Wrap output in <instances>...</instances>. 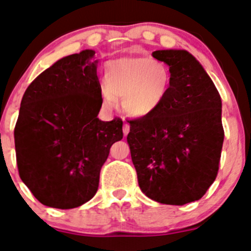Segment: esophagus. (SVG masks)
<instances>
[{
	"instance_id": "34e87169",
	"label": "esophagus",
	"mask_w": 251,
	"mask_h": 251,
	"mask_svg": "<svg viewBox=\"0 0 251 251\" xmlns=\"http://www.w3.org/2000/svg\"><path fill=\"white\" fill-rule=\"evenodd\" d=\"M123 132H124V135H125V137L128 134V132H129V125H128V124H124Z\"/></svg>"
}]
</instances>
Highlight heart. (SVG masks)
<instances>
[{
    "label": "heart",
    "instance_id": "b5f03b06",
    "mask_svg": "<svg viewBox=\"0 0 251 251\" xmlns=\"http://www.w3.org/2000/svg\"><path fill=\"white\" fill-rule=\"evenodd\" d=\"M173 84V74L165 62L150 57H126L111 60L105 68L100 91L106 107L122 99L126 113L146 117L164 104Z\"/></svg>",
    "mask_w": 251,
    "mask_h": 251
}]
</instances>
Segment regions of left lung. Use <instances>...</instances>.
<instances>
[{
  "instance_id": "1",
  "label": "left lung",
  "mask_w": 251,
  "mask_h": 251,
  "mask_svg": "<svg viewBox=\"0 0 251 251\" xmlns=\"http://www.w3.org/2000/svg\"><path fill=\"white\" fill-rule=\"evenodd\" d=\"M152 55L170 66L173 84L154 113L129 120L127 143L144 194L182 206L200 200L216 179L225 139L221 97L186 50Z\"/></svg>"
}]
</instances>
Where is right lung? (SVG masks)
<instances>
[{
	"mask_svg": "<svg viewBox=\"0 0 251 251\" xmlns=\"http://www.w3.org/2000/svg\"><path fill=\"white\" fill-rule=\"evenodd\" d=\"M93 50L59 59L28 86L14 129L19 174L44 206L70 209L98 191L111 146L123 139V120L101 122Z\"/></svg>",
	"mask_w": 251,
	"mask_h": 251,
	"instance_id": "right-lung-1",
	"label": "right lung"
}]
</instances>
